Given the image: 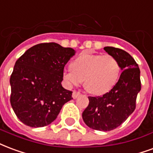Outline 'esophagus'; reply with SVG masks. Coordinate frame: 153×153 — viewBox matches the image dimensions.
Wrapping results in <instances>:
<instances>
[{
    "mask_svg": "<svg viewBox=\"0 0 153 153\" xmlns=\"http://www.w3.org/2000/svg\"><path fill=\"white\" fill-rule=\"evenodd\" d=\"M81 93H80L79 91H73V94H72V97H73L74 99H76L77 97L80 96Z\"/></svg>",
    "mask_w": 153,
    "mask_h": 153,
    "instance_id": "1",
    "label": "esophagus"
}]
</instances>
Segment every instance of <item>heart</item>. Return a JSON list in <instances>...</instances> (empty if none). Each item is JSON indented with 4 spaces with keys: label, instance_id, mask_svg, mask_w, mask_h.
I'll list each match as a JSON object with an SVG mask.
<instances>
[{
    "label": "heart",
    "instance_id": "1",
    "mask_svg": "<svg viewBox=\"0 0 153 153\" xmlns=\"http://www.w3.org/2000/svg\"><path fill=\"white\" fill-rule=\"evenodd\" d=\"M62 74L65 85L71 88L83 80L87 91L95 95L108 92L117 83L121 72L118 60L112 55L84 53L71 63Z\"/></svg>",
    "mask_w": 153,
    "mask_h": 153
}]
</instances>
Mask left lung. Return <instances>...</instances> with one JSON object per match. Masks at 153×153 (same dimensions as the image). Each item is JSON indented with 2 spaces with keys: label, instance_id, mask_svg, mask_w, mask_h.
<instances>
[{
  "label": "left lung",
  "instance_id": "obj_1",
  "mask_svg": "<svg viewBox=\"0 0 153 153\" xmlns=\"http://www.w3.org/2000/svg\"><path fill=\"white\" fill-rule=\"evenodd\" d=\"M104 49L118 60L123 72L108 92L101 97H88L89 104L82 116L90 128L108 131L119 126L134 112L141 82L140 68L128 53L114 47Z\"/></svg>",
  "mask_w": 153,
  "mask_h": 153
}]
</instances>
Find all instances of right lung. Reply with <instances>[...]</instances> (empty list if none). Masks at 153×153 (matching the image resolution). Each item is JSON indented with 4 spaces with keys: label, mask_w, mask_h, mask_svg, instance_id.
Instances as JSON below:
<instances>
[{
    "label": "right lung",
    "mask_w": 153,
    "mask_h": 153,
    "mask_svg": "<svg viewBox=\"0 0 153 153\" xmlns=\"http://www.w3.org/2000/svg\"><path fill=\"white\" fill-rule=\"evenodd\" d=\"M75 54L56 43L31 47L15 62L10 76V104L23 124L43 127L56 119L72 91L62 86L65 64Z\"/></svg>",
    "instance_id": "add662e5"
}]
</instances>
